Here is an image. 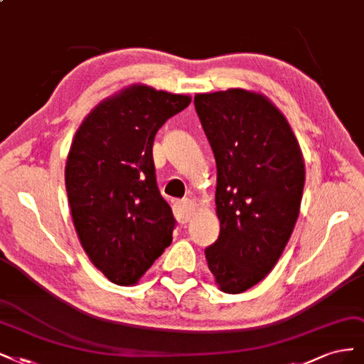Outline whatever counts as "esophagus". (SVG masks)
Returning a JSON list of instances; mask_svg holds the SVG:
<instances>
[{
	"instance_id": "1",
	"label": "esophagus",
	"mask_w": 364,
	"mask_h": 364,
	"mask_svg": "<svg viewBox=\"0 0 364 364\" xmlns=\"http://www.w3.org/2000/svg\"><path fill=\"white\" fill-rule=\"evenodd\" d=\"M173 212L177 219L183 222V224H186V222H189L195 215V203L191 201V199H181V201L175 204Z\"/></svg>"
}]
</instances>
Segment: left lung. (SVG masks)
Listing matches in <instances>:
<instances>
[{
  "label": "left lung",
  "instance_id": "left-lung-1",
  "mask_svg": "<svg viewBox=\"0 0 364 364\" xmlns=\"http://www.w3.org/2000/svg\"><path fill=\"white\" fill-rule=\"evenodd\" d=\"M195 109L213 149L218 240L205 250L219 290L259 284L283 254L299 216L306 165L286 116L263 93H196Z\"/></svg>",
  "mask_w": 364,
  "mask_h": 364
}]
</instances>
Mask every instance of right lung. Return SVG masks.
Listing matches in <instances>:
<instances>
[{"label": "right lung", "mask_w": 364, "mask_h": 364, "mask_svg": "<svg viewBox=\"0 0 364 364\" xmlns=\"http://www.w3.org/2000/svg\"><path fill=\"white\" fill-rule=\"evenodd\" d=\"M189 95L132 85L102 100L75 132L65 184L89 260L118 286H134L172 242L175 219L161 198L152 144Z\"/></svg>", "instance_id": "right-lung-1"}]
</instances>
